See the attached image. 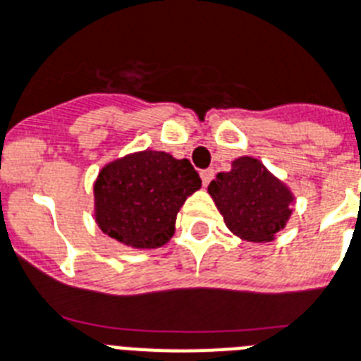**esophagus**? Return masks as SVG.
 <instances>
[{
  "instance_id": "obj_1",
  "label": "esophagus",
  "mask_w": 361,
  "mask_h": 361,
  "mask_svg": "<svg viewBox=\"0 0 361 361\" xmlns=\"http://www.w3.org/2000/svg\"><path fill=\"white\" fill-rule=\"evenodd\" d=\"M213 176H215L213 169H206V171L200 172V178H202V183H204V187L209 185V181L213 180Z\"/></svg>"
}]
</instances>
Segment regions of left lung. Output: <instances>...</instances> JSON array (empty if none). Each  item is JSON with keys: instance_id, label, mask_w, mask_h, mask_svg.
<instances>
[{"instance_id": "8db88e82", "label": "left lung", "mask_w": 361, "mask_h": 361, "mask_svg": "<svg viewBox=\"0 0 361 361\" xmlns=\"http://www.w3.org/2000/svg\"><path fill=\"white\" fill-rule=\"evenodd\" d=\"M207 192L226 226L245 241H272L291 216L293 195L262 161L239 157L230 172H219Z\"/></svg>"}]
</instances>
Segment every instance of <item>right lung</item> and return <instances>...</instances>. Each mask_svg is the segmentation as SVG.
<instances>
[{
    "instance_id": "add662e5",
    "label": "right lung",
    "mask_w": 361,
    "mask_h": 361,
    "mask_svg": "<svg viewBox=\"0 0 361 361\" xmlns=\"http://www.w3.org/2000/svg\"><path fill=\"white\" fill-rule=\"evenodd\" d=\"M200 187L189 159L155 150L126 155L105 165L96 178V222L126 247H163L174 235L180 207Z\"/></svg>"
}]
</instances>
